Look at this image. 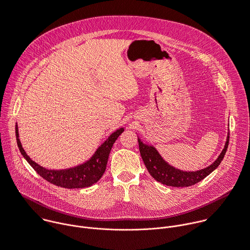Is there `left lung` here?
<instances>
[{
	"mask_svg": "<svg viewBox=\"0 0 250 250\" xmlns=\"http://www.w3.org/2000/svg\"><path fill=\"white\" fill-rule=\"evenodd\" d=\"M229 134L228 133L224 148L211 165L197 171H184L170 165L163 159L153 146L145 144L138 136L141 156L151 177L163 185L176 188L192 186L212 173L220 165L225 156L229 145Z\"/></svg>",
	"mask_w": 250,
	"mask_h": 250,
	"instance_id": "obj_1",
	"label": "left lung"
}]
</instances>
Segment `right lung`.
<instances>
[{
  "instance_id": "1",
  "label": "right lung",
  "mask_w": 250,
  "mask_h": 250,
  "mask_svg": "<svg viewBox=\"0 0 250 250\" xmlns=\"http://www.w3.org/2000/svg\"><path fill=\"white\" fill-rule=\"evenodd\" d=\"M123 132L124 128L122 127L111 133L108 136V138L96 149L95 153L84 163L67 169L49 170L33 161L27 155L20 140L19 127L18 125H16V136L18 146L26 161L46 181L58 187L65 188H83L91 187L95 183H97L103 177L106 169L107 159L113 144Z\"/></svg>"
}]
</instances>
